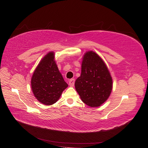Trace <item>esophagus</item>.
Returning <instances> with one entry per match:
<instances>
[{"label":"esophagus","instance_id":"obj_1","mask_svg":"<svg viewBox=\"0 0 148 148\" xmlns=\"http://www.w3.org/2000/svg\"><path fill=\"white\" fill-rule=\"evenodd\" d=\"M74 82H75V79H71L69 81V84L71 86H73L74 85Z\"/></svg>","mask_w":148,"mask_h":148}]
</instances>
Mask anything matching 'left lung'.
Here are the masks:
<instances>
[{
    "instance_id": "8db88e82",
    "label": "left lung",
    "mask_w": 148,
    "mask_h": 148,
    "mask_svg": "<svg viewBox=\"0 0 148 148\" xmlns=\"http://www.w3.org/2000/svg\"><path fill=\"white\" fill-rule=\"evenodd\" d=\"M112 81L104 62L93 51L84 55L81 76L75 82V88L82 101L90 107H98L108 99Z\"/></svg>"
}]
</instances>
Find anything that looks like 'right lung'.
Instances as JSON below:
<instances>
[{
  "label": "right lung",
  "mask_w": 148,
  "mask_h": 148,
  "mask_svg": "<svg viewBox=\"0 0 148 148\" xmlns=\"http://www.w3.org/2000/svg\"><path fill=\"white\" fill-rule=\"evenodd\" d=\"M31 86L34 96L45 105L55 103L68 86L58 71L53 52L47 54L39 63L33 74Z\"/></svg>",
  "instance_id": "1"
}]
</instances>
